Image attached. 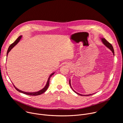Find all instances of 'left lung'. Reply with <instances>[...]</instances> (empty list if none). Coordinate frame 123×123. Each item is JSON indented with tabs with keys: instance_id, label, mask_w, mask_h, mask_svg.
<instances>
[{
	"instance_id": "left-lung-1",
	"label": "left lung",
	"mask_w": 123,
	"mask_h": 123,
	"mask_svg": "<svg viewBox=\"0 0 123 123\" xmlns=\"http://www.w3.org/2000/svg\"><path fill=\"white\" fill-rule=\"evenodd\" d=\"M101 39V41H102V43L106 46L107 48H108L111 51H112V52L113 53V55L114 56V49H113V47H112V46L111 45V44H110L109 42H108L106 39H105L104 38H100ZM69 85H70V86H71V88L72 89V90L74 91V92H75L76 93H77V94H79V95H81V96H89V95H92V94H93L94 93H92V94H86V95H84V94H80V93H77V92H76L75 91H74V90H73V89L72 88V86H71V80L69 79Z\"/></svg>"
}]
</instances>
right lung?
Wrapping results in <instances>:
<instances>
[{"mask_svg": "<svg viewBox=\"0 0 123 123\" xmlns=\"http://www.w3.org/2000/svg\"><path fill=\"white\" fill-rule=\"evenodd\" d=\"M22 36H19L18 38H17L16 39V40L13 43H12V44L9 46V48H8V51H7V55H8V53L10 51V50H11L17 43H18L19 42V41L20 40V39H21V38H22ZM55 73L54 72V73H52L51 74H50V75L49 76V78H48V80H47V83H46L45 86L43 87V88L42 90H40V91H38V92H25L22 91H21V90L18 89L17 88H16V87L15 86H14L13 84V85L14 87H15V89L17 91L20 92H21V93H24V94H27V95H33V96L39 95H40V94H42L43 93L47 91V90L48 89V87H49V79H50V77H51V76H52V75H54V74Z\"/></svg>", "mask_w": 123, "mask_h": 123, "instance_id": "1", "label": "right lung"}]
</instances>
